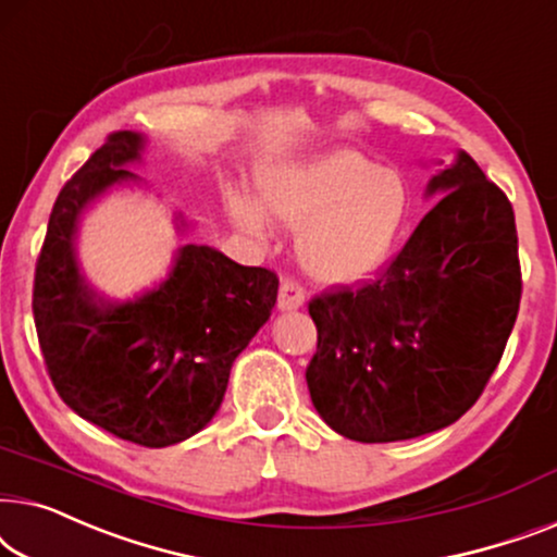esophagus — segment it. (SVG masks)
I'll return each instance as SVG.
<instances>
[{"label":"esophagus","mask_w":557,"mask_h":557,"mask_svg":"<svg viewBox=\"0 0 557 557\" xmlns=\"http://www.w3.org/2000/svg\"><path fill=\"white\" fill-rule=\"evenodd\" d=\"M305 302V287L293 272H285L280 280V295H277V308L280 310H297Z\"/></svg>","instance_id":"1"}]
</instances>
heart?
Masks as SVG:
<instances>
[{"instance_id":"1","label":"heart","mask_w":557,"mask_h":557,"mask_svg":"<svg viewBox=\"0 0 557 557\" xmlns=\"http://www.w3.org/2000/svg\"><path fill=\"white\" fill-rule=\"evenodd\" d=\"M262 206L297 234V257L320 282L350 285L388 264L411 219L409 182L368 156L335 148L257 174ZM239 230L264 239L270 219L242 191L224 197Z\"/></svg>"}]
</instances>
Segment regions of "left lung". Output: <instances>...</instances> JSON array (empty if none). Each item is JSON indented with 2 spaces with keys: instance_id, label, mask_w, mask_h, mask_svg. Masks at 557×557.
Here are the masks:
<instances>
[{
  "instance_id": "8db88e82",
  "label": "left lung",
  "mask_w": 557,
  "mask_h": 557,
  "mask_svg": "<svg viewBox=\"0 0 557 557\" xmlns=\"http://www.w3.org/2000/svg\"><path fill=\"white\" fill-rule=\"evenodd\" d=\"M445 197L375 280L308 305L318 350L305 379L320 417L363 444L401 442L457 421L482 396L520 310L510 199L459 151L429 182Z\"/></svg>"
}]
</instances>
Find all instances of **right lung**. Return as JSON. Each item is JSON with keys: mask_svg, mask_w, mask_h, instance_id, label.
Here are the masks:
<instances>
[{"mask_svg": "<svg viewBox=\"0 0 557 557\" xmlns=\"http://www.w3.org/2000/svg\"><path fill=\"white\" fill-rule=\"evenodd\" d=\"M144 146L140 133L115 131L62 186L37 257L33 312L62 401L113 436L161 449L201 432L222 406L234 358L268 323L280 280L186 245L159 287L103 300L77 268V222L113 184L138 178L125 166Z\"/></svg>", "mask_w": 557, "mask_h": 557, "instance_id": "obj_1", "label": "right lung"}]
</instances>
